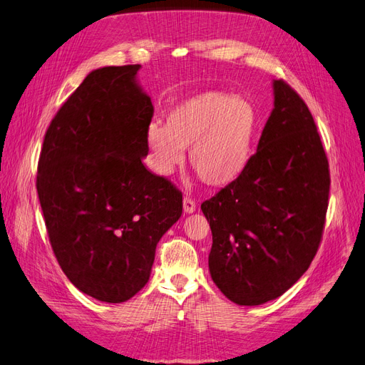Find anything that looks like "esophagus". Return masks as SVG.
I'll use <instances>...</instances> for the list:
<instances>
[{"label": "esophagus", "instance_id": "34e87169", "mask_svg": "<svg viewBox=\"0 0 365 365\" xmlns=\"http://www.w3.org/2000/svg\"><path fill=\"white\" fill-rule=\"evenodd\" d=\"M182 207H184V213H189L190 215V213L196 212V202L189 196H184Z\"/></svg>", "mask_w": 365, "mask_h": 365}]
</instances>
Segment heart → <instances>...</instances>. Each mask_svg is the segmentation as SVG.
Masks as SVG:
<instances>
[{"instance_id": "b5f03b06", "label": "heart", "mask_w": 365, "mask_h": 365, "mask_svg": "<svg viewBox=\"0 0 365 365\" xmlns=\"http://www.w3.org/2000/svg\"><path fill=\"white\" fill-rule=\"evenodd\" d=\"M257 130V114L245 98L202 93L176 106L169 123L150 121L146 129L149 164L170 176L190 149V163L208 184L233 182L245 169Z\"/></svg>"}]
</instances>
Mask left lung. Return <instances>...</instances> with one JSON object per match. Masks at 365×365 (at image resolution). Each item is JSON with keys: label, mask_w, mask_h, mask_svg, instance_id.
<instances>
[{"label": "left lung", "mask_w": 365, "mask_h": 365, "mask_svg": "<svg viewBox=\"0 0 365 365\" xmlns=\"http://www.w3.org/2000/svg\"><path fill=\"white\" fill-rule=\"evenodd\" d=\"M274 108L245 169L201 210L213 236L208 269L239 306L275 300L307 271L322 240L329 164L311 111L272 81Z\"/></svg>", "instance_id": "1"}]
</instances>
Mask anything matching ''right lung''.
I'll return each instance as SVG.
<instances>
[{
    "instance_id": "right-lung-1",
    "label": "right lung",
    "mask_w": 365,
    "mask_h": 365,
    "mask_svg": "<svg viewBox=\"0 0 365 365\" xmlns=\"http://www.w3.org/2000/svg\"><path fill=\"white\" fill-rule=\"evenodd\" d=\"M141 65L93 70L51 120L36 189L62 271L98 302L123 303L150 277L155 248L182 213V195L150 173V97Z\"/></svg>"
}]
</instances>
